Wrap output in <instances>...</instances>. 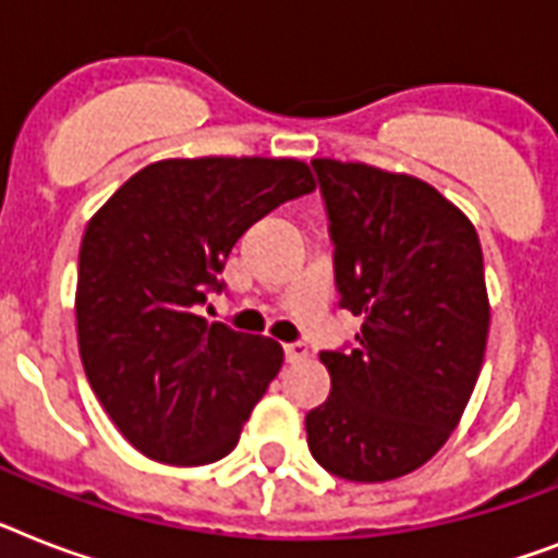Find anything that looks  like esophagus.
<instances>
[{"mask_svg":"<svg viewBox=\"0 0 558 558\" xmlns=\"http://www.w3.org/2000/svg\"><path fill=\"white\" fill-rule=\"evenodd\" d=\"M283 352H287L289 364H294V361H306V357H310V347H306L303 341L283 343Z\"/></svg>","mask_w":558,"mask_h":558,"instance_id":"1","label":"esophagus"}]
</instances>
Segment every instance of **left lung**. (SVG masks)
Masks as SVG:
<instances>
[{
  "instance_id": "obj_1",
  "label": "left lung",
  "mask_w": 558,
  "mask_h": 558,
  "mask_svg": "<svg viewBox=\"0 0 558 558\" xmlns=\"http://www.w3.org/2000/svg\"><path fill=\"white\" fill-rule=\"evenodd\" d=\"M335 243L350 350L320 352L332 389L306 415L312 459L338 478L389 482L427 464L459 424L490 329L473 223L418 177L312 160Z\"/></svg>"
}]
</instances>
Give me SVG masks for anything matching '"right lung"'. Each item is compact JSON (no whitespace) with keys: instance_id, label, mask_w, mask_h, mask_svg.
Returning <instances> with one entry per match:
<instances>
[{"instance_id":"1","label":"right lung","mask_w":558,"mask_h":558,"mask_svg":"<svg viewBox=\"0 0 558 558\" xmlns=\"http://www.w3.org/2000/svg\"><path fill=\"white\" fill-rule=\"evenodd\" d=\"M315 192L306 162L160 160L90 217L76 335L90 389L122 436L162 464L201 468L240 429L283 364L278 341L208 324V292L248 226Z\"/></svg>"}]
</instances>
